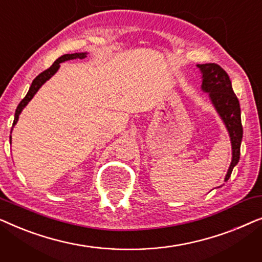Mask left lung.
<instances>
[{
    "label": "left lung",
    "instance_id": "8db88e82",
    "mask_svg": "<svg viewBox=\"0 0 262 262\" xmlns=\"http://www.w3.org/2000/svg\"><path fill=\"white\" fill-rule=\"evenodd\" d=\"M198 68L203 73V91L210 94L211 101L216 107L230 135L232 160L225 177V181H228L232 169L239 160V149L243 136L239 102L232 91L230 77L223 68L216 63L198 64Z\"/></svg>",
    "mask_w": 262,
    "mask_h": 262
}]
</instances>
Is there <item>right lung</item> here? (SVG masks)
Returning <instances> with one entry per match:
<instances>
[{
	"instance_id": "obj_1",
	"label": "right lung",
	"mask_w": 262,
	"mask_h": 262,
	"mask_svg": "<svg viewBox=\"0 0 262 262\" xmlns=\"http://www.w3.org/2000/svg\"><path fill=\"white\" fill-rule=\"evenodd\" d=\"M84 57H85V53H71V55H63V56H60L59 58L57 59L56 62L53 63L52 66L49 68V69H46V70L42 71V73L39 74L38 76L34 78L33 82H32V84H31V87H30V91H28L26 96H25V98L20 101L19 105H17V108L15 111V117H14L13 126L16 124L17 119H19V114L21 113V111H23L24 107L26 106L28 102H30V100L33 98L35 93L38 92V89L40 88L41 85L44 84L45 82L48 81L49 78L51 77L53 74H56V71L58 70V68H59V63L66 62V60H69V59H76V58L82 59V58H84ZM12 130H13V127H12ZM10 134H12V131H10ZM10 139H12V137H10Z\"/></svg>"
}]
</instances>
